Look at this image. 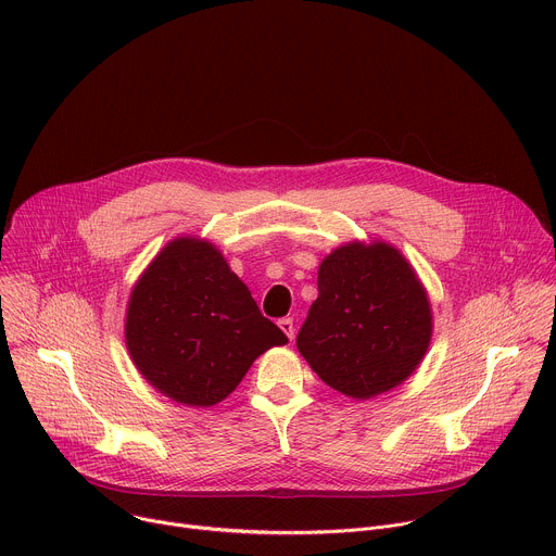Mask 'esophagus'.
I'll return each mask as SVG.
<instances>
[{"instance_id": "1", "label": "esophagus", "mask_w": 556, "mask_h": 556, "mask_svg": "<svg viewBox=\"0 0 556 556\" xmlns=\"http://www.w3.org/2000/svg\"><path fill=\"white\" fill-rule=\"evenodd\" d=\"M279 328L281 332L292 341L294 339V321L290 319V316H286V319H279Z\"/></svg>"}]
</instances>
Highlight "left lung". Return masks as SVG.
I'll list each match as a JSON object with an SVG mask.
<instances>
[{
    "label": "left lung",
    "instance_id": "8db88e82",
    "mask_svg": "<svg viewBox=\"0 0 556 556\" xmlns=\"http://www.w3.org/2000/svg\"><path fill=\"white\" fill-rule=\"evenodd\" d=\"M296 348L332 389L356 401L407 380L425 358L433 316L427 290L401 251L352 242L319 266Z\"/></svg>",
    "mask_w": 556,
    "mask_h": 556
}]
</instances>
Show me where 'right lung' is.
<instances>
[{"label":"right lung","instance_id":"add662e5","mask_svg":"<svg viewBox=\"0 0 556 556\" xmlns=\"http://www.w3.org/2000/svg\"><path fill=\"white\" fill-rule=\"evenodd\" d=\"M125 343L138 371L167 399L211 407L288 337L211 242L178 237L134 286Z\"/></svg>","mask_w":556,"mask_h":556}]
</instances>
